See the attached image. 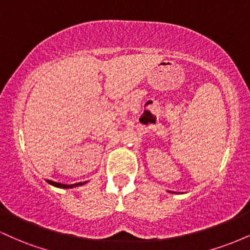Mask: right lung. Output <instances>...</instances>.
<instances>
[{
    "instance_id": "right-lung-1",
    "label": "right lung",
    "mask_w": 250,
    "mask_h": 250,
    "mask_svg": "<svg viewBox=\"0 0 250 250\" xmlns=\"http://www.w3.org/2000/svg\"><path fill=\"white\" fill-rule=\"evenodd\" d=\"M48 183H49V185H51V186H54V187H57V188H65V189H69V188H75V187H79V186L85 185V183H87V181H85V182L74 183V185H62V183L54 182V181H48Z\"/></svg>"
}]
</instances>
